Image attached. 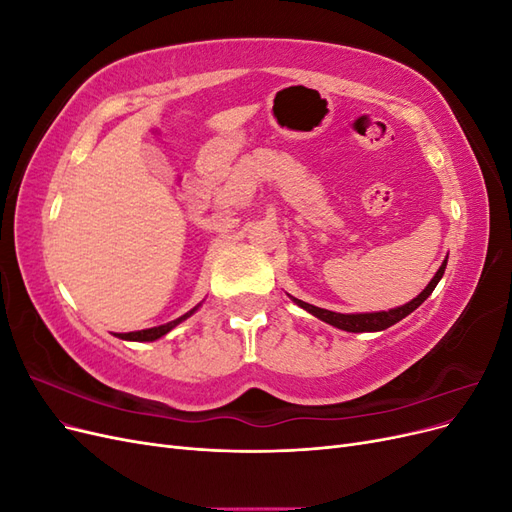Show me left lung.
<instances>
[{"instance_id":"left-lung-1","label":"left lung","mask_w":512,"mask_h":512,"mask_svg":"<svg viewBox=\"0 0 512 512\" xmlns=\"http://www.w3.org/2000/svg\"><path fill=\"white\" fill-rule=\"evenodd\" d=\"M446 262H448V256L444 258L440 269L436 271V275L431 277V282L425 286V290L421 294H416V297L412 301H408L406 305H399V307L389 309V312L339 314V312H331V309H322V307H316L312 303H305V301H301L297 297H290V294H288V297L292 299V303H297L299 307H303L305 312L316 316L322 322L331 324V327H335V329H342V331H348V333H376V331H384V329L393 327V324H397L399 320H404L406 316H410L418 305L425 303V299L433 292V288H436L438 282L442 280L444 269H446Z\"/></svg>"}]
</instances>
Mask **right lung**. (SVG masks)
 Listing matches in <instances>:
<instances>
[{"label": "right lung", "mask_w": 512, "mask_h": 512, "mask_svg": "<svg viewBox=\"0 0 512 512\" xmlns=\"http://www.w3.org/2000/svg\"><path fill=\"white\" fill-rule=\"evenodd\" d=\"M200 307V303L196 305V307H192L188 314H183V316H179L177 320H170V322H166V324H160V327H151V329H143V331H132V333H115V337H119V339H126V342H156V339H160V337H164L166 333H170L173 331L177 324H181L183 320H188L196 309Z\"/></svg>", "instance_id": "1"}]
</instances>
